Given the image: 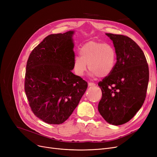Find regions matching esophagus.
Here are the masks:
<instances>
[{
    "label": "esophagus",
    "mask_w": 157,
    "mask_h": 157,
    "mask_svg": "<svg viewBox=\"0 0 157 157\" xmlns=\"http://www.w3.org/2000/svg\"><path fill=\"white\" fill-rule=\"evenodd\" d=\"M96 85H95V83H88V86H95Z\"/></svg>",
    "instance_id": "esophagus-1"
}]
</instances>
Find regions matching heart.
Here are the masks:
<instances>
[{"label":"heart","instance_id":"heart-1","mask_svg":"<svg viewBox=\"0 0 157 157\" xmlns=\"http://www.w3.org/2000/svg\"><path fill=\"white\" fill-rule=\"evenodd\" d=\"M80 56L74 58L73 69L78 76H83L87 69L90 75L104 78L109 76L117 63V52L113 46L97 41L91 40L79 49Z\"/></svg>","mask_w":157,"mask_h":157}]
</instances>
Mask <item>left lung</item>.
I'll return each mask as SVG.
<instances>
[{
	"instance_id": "1",
	"label": "left lung",
	"mask_w": 157,
	"mask_h": 157,
	"mask_svg": "<svg viewBox=\"0 0 157 157\" xmlns=\"http://www.w3.org/2000/svg\"><path fill=\"white\" fill-rule=\"evenodd\" d=\"M105 35L113 41L117 63L109 75L98 83L102 94L98 110L107 122L120 125L130 121L142 107L149 69L143 50L132 39L123 35Z\"/></svg>"
}]
</instances>
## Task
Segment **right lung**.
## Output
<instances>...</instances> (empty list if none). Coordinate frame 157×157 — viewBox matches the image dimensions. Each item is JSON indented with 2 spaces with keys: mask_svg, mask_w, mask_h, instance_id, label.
Wrapping results in <instances>:
<instances>
[{
  "mask_svg": "<svg viewBox=\"0 0 157 157\" xmlns=\"http://www.w3.org/2000/svg\"><path fill=\"white\" fill-rule=\"evenodd\" d=\"M74 31L51 34L31 52L25 92L36 116L49 124L67 120L78 106L87 82L72 72Z\"/></svg>",
  "mask_w": 157,
  "mask_h": 157,
  "instance_id": "1",
  "label": "right lung"
}]
</instances>
